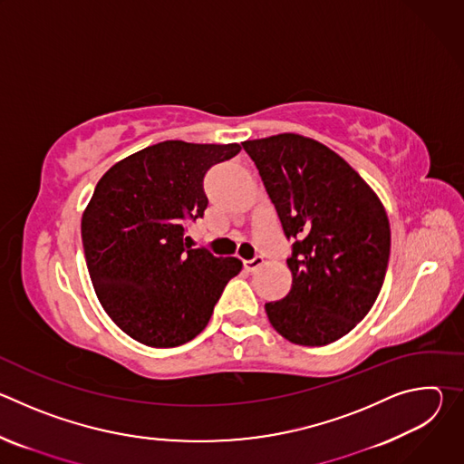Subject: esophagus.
Segmentation results:
<instances>
[{"instance_id":"obj_1","label":"esophagus","mask_w":464,"mask_h":464,"mask_svg":"<svg viewBox=\"0 0 464 464\" xmlns=\"http://www.w3.org/2000/svg\"><path fill=\"white\" fill-rule=\"evenodd\" d=\"M262 262H264L262 256H255V258H251V260H244V270H246V272H255L256 268L262 266Z\"/></svg>"}]
</instances>
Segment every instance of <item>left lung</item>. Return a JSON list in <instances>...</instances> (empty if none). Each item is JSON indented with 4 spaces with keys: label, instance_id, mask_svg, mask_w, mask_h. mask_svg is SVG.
<instances>
[{
    "label": "left lung",
    "instance_id": "left-lung-1",
    "mask_svg": "<svg viewBox=\"0 0 464 464\" xmlns=\"http://www.w3.org/2000/svg\"><path fill=\"white\" fill-rule=\"evenodd\" d=\"M295 238L286 260L292 286L266 303L277 333L304 347L328 345L367 315L389 262L391 229L371 185L334 150L299 134L242 143Z\"/></svg>",
    "mask_w": 464,
    "mask_h": 464
}]
</instances>
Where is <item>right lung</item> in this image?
<instances>
[{"instance_id":"obj_1","label":"right lung","mask_w":464,"mask_h":464,"mask_svg":"<svg viewBox=\"0 0 464 464\" xmlns=\"http://www.w3.org/2000/svg\"><path fill=\"white\" fill-rule=\"evenodd\" d=\"M238 143L163 141L106 170L82 215L88 272L110 319L149 347H178L206 328L242 262L185 246V224L209 200L208 170Z\"/></svg>"}]
</instances>
